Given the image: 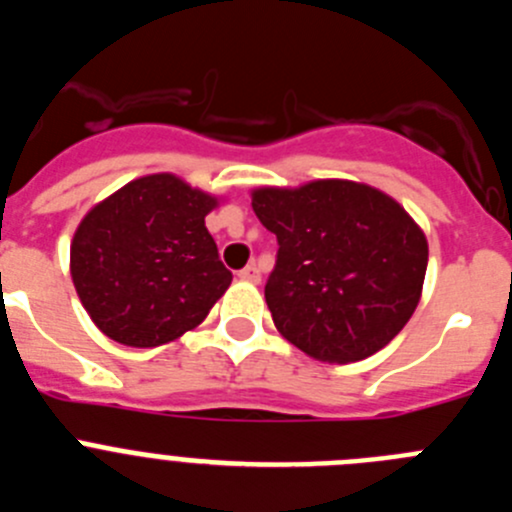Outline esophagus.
<instances>
[{"label": "esophagus", "instance_id": "34e87169", "mask_svg": "<svg viewBox=\"0 0 512 512\" xmlns=\"http://www.w3.org/2000/svg\"><path fill=\"white\" fill-rule=\"evenodd\" d=\"M238 277H241L243 282L256 284L261 279V271H259V266H256V264H248V266H243L241 271H238Z\"/></svg>", "mask_w": 512, "mask_h": 512}]
</instances>
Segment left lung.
Segmentation results:
<instances>
[{
	"label": "left lung",
	"instance_id": "left-lung-1",
	"mask_svg": "<svg viewBox=\"0 0 512 512\" xmlns=\"http://www.w3.org/2000/svg\"><path fill=\"white\" fill-rule=\"evenodd\" d=\"M251 205L277 235L264 297L287 341L312 359L351 364L405 328L423 289L428 243L392 197L325 179L259 189Z\"/></svg>",
	"mask_w": 512,
	"mask_h": 512
}]
</instances>
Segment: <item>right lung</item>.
<instances>
[{
  "mask_svg": "<svg viewBox=\"0 0 512 512\" xmlns=\"http://www.w3.org/2000/svg\"><path fill=\"white\" fill-rule=\"evenodd\" d=\"M212 207L210 194L153 174L125 184L81 220L71 277L104 336L153 348L207 318L233 282L205 228Z\"/></svg>",
  "mask_w": 512,
  "mask_h": 512,
  "instance_id": "right-lung-1",
  "label": "right lung"
}]
</instances>
